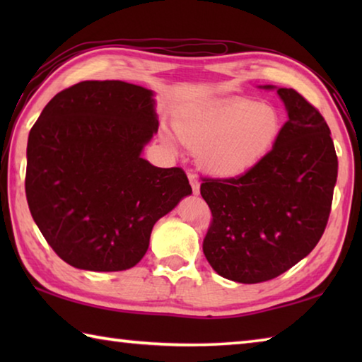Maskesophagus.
Wrapping results in <instances>:
<instances>
[{
	"label": "esophagus",
	"instance_id": "obj_1",
	"mask_svg": "<svg viewBox=\"0 0 362 362\" xmlns=\"http://www.w3.org/2000/svg\"><path fill=\"white\" fill-rule=\"evenodd\" d=\"M188 180H189V185H192V188H193V193L198 194L199 193V179H198V177H196L194 174H189Z\"/></svg>",
	"mask_w": 362,
	"mask_h": 362
}]
</instances>
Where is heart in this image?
<instances>
[{"label":"heart","instance_id":"obj_1","mask_svg":"<svg viewBox=\"0 0 362 362\" xmlns=\"http://www.w3.org/2000/svg\"><path fill=\"white\" fill-rule=\"evenodd\" d=\"M177 136L199 164L217 177H240L254 169L276 145L283 129L278 110L246 97L226 100L175 124ZM168 145H173L166 137Z\"/></svg>","mask_w":362,"mask_h":362}]
</instances>
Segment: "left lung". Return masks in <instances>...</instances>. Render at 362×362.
Here are the masks:
<instances>
[{"label":"left lung","mask_w":362,"mask_h":362,"mask_svg":"<svg viewBox=\"0 0 362 362\" xmlns=\"http://www.w3.org/2000/svg\"><path fill=\"white\" fill-rule=\"evenodd\" d=\"M278 94L289 119L268 156L240 177L201 183L212 212L203 252L220 276L243 284L276 278L308 255L332 206L339 163L327 122L297 90Z\"/></svg>","instance_id":"1"}]
</instances>
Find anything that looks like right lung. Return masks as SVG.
<instances>
[{
    "label": "right lung",
    "mask_w": 362,
    "mask_h": 362,
    "mask_svg": "<svg viewBox=\"0 0 362 362\" xmlns=\"http://www.w3.org/2000/svg\"><path fill=\"white\" fill-rule=\"evenodd\" d=\"M156 131L153 93L124 81H81L41 112L28 136L25 194L45 240L69 265H137L153 225L192 194L183 169L140 156Z\"/></svg>",
    "instance_id": "right-lung-1"
}]
</instances>
